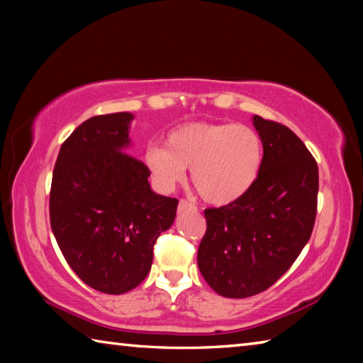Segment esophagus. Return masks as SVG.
Segmentation results:
<instances>
[{
	"mask_svg": "<svg viewBox=\"0 0 363 363\" xmlns=\"http://www.w3.org/2000/svg\"><path fill=\"white\" fill-rule=\"evenodd\" d=\"M177 210H179V213L190 211V210H195V206L190 203V201H187V200H181L179 201V206H177Z\"/></svg>",
	"mask_w": 363,
	"mask_h": 363,
	"instance_id": "34e87169",
	"label": "esophagus"
}]
</instances>
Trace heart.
<instances>
[{
    "label": "heart",
    "mask_w": 363,
    "mask_h": 363,
    "mask_svg": "<svg viewBox=\"0 0 363 363\" xmlns=\"http://www.w3.org/2000/svg\"><path fill=\"white\" fill-rule=\"evenodd\" d=\"M264 143L259 133L232 123H189L168 134L167 145L145 149L144 164L155 187L169 192L190 169L192 184L210 205H229L259 177Z\"/></svg>",
    "instance_id": "obj_1"
}]
</instances>
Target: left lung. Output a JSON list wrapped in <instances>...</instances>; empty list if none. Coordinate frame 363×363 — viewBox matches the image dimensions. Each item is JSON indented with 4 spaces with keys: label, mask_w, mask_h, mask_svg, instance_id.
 Segmentation results:
<instances>
[{
    "label": "left lung",
    "mask_w": 363,
    "mask_h": 363,
    "mask_svg": "<svg viewBox=\"0 0 363 363\" xmlns=\"http://www.w3.org/2000/svg\"><path fill=\"white\" fill-rule=\"evenodd\" d=\"M264 143L259 177L237 201L205 210L196 262L225 298L267 290L309 242L317 213L318 168L303 140L280 123L253 116Z\"/></svg>",
    "instance_id": "obj_1"
}]
</instances>
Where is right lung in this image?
<instances>
[{"label":"right lung","instance_id":"1","mask_svg":"<svg viewBox=\"0 0 363 363\" xmlns=\"http://www.w3.org/2000/svg\"><path fill=\"white\" fill-rule=\"evenodd\" d=\"M134 115L82 123L60 147L49 216L65 261L107 294L136 288L150 272L153 245L174 223L177 200L153 192L145 164L126 153Z\"/></svg>","mask_w":363,"mask_h":363}]
</instances>
